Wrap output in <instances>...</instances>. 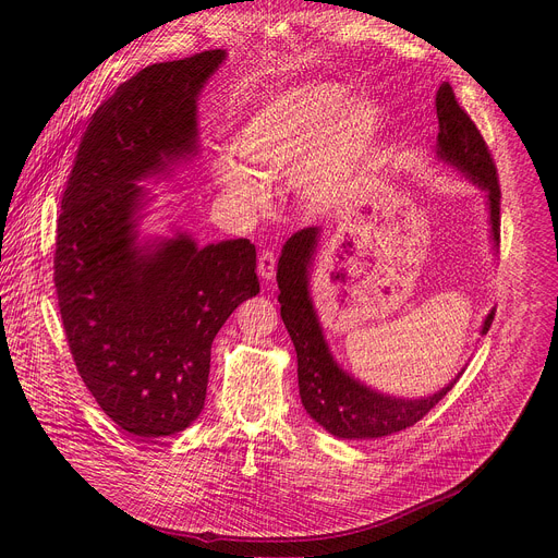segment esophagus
Wrapping results in <instances>:
<instances>
[{
  "mask_svg": "<svg viewBox=\"0 0 558 558\" xmlns=\"http://www.w3.org/2000/svg\"><path fill=\"white\" fill-rule=\"evenodd\" d=\"M258 274L265 280H274L276 278V254L269 250H263L258 256Z\"/></svg>",
  "mask_w": 558,
  "mask_h": 558,
  "instance_id": "obj_1",
  "label": "esophagus"
}]
</instances>
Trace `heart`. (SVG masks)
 Instances as JSON below:
<instances>
[{"label":"heart","instance_id":"b5f03b06","mask_svg":"<svg viewBox=\"0 0 558 558\" xmlns=\"http://www.w3.org/2000/svg\"><path fill=\"white\" fill-rule=\"evenodd\" d=\"M379 128V106L331 84L302 86L258 106L235 134L231 158L216 166L220 187L247 207H263L269 179L298 170V187L308 205L325 207L353 187ZM248 168L245 169L244 166Z\"/></svg>","mask_w":558,"mask_h":558}]
</instances>
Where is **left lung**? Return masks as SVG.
I'll list each match as a JSON object with an SVG mask.
<instances>
[{"label": "left lung", "instance_id": "left-lung-1", "mask_svg": "<svg viewBox=\"0 0 558 558\" xmlns=\"http://www.w3.org/2000/svg\"><path fill=\"white\" fill-rule=\"evenodd\" d=\"M435 104L439 119L437 154L441 161L457 168L488 194L493 241L495 247H499L501 190L493 154L474 121L457 104L450 84L439 86ZM317 241H320L317 227L295 231L282 247L276 276L280 289V315L298 353L302 407L317 424L340 439H375L411 428L444 400L463 368L448 386L430 397H422V400H404V397L377 392L342 371L327 347L308 295V269ZM493 320L495 308L486 317L482 336L488 333Z\"/></svg>", "mask_w": 558, "mask_h": 558}]
</instances>
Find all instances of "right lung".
Returning <instances> with one entry per match:
<instances>
[{"label": "right lung", "instance_id": "1", "mask_svg": "<svg viewBox=\"0 0 558 558\" xmlns=\"http://www.w3.org/2000/svg\"><path fill=\"white\" fill-rule=\"evenodd\" d=\"M225 50L151 63L93 114L61 196L54 289L74 366L101 411L141 439L203 411L211 342L260 291L247 238L198 247L177 233L138 245L147 190L196 154V99Z\"/></svg>", "mask_w": 558, "mask_h": 558}]
</instances>
